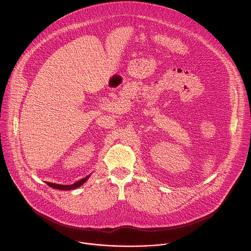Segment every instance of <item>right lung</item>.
I'll return each instance as SVG.
<instances>
[{
	"mask_svg": "<svg viewBox=\"0 0 251 251\" xmlns=\"http://www.w3.org/2000/svg\"><path fill=\"white\" fill-rule=\"evenodd\" d=\"M87 177H88V176H86V177L82 178V180H80V181H78V182L75 183L74 185H69V186H62V185H57V184H52V183H47V184H48L50 187L53 188V189L63 190V191H68V190H74V189H76V188L80 187L81 185H83V184L86 182Z\"/></svg>",
	"mask_w": 251,
	"mask_h": 251,
	"instance_id": "obj_1",
	"label": "right lung"
}]
</instances>
